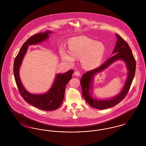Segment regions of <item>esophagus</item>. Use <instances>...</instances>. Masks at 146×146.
<instances>
[{
  "mask_svg": "<svg viewBox=\"0 0 146 146\" xmlns=\"http://www.w3.org/2000/svg\"><path fill=\"white\" fill-rule=\"evenodd\" d=\"M74 75L76 76H80V72L79 71H76L74 72Z\"/></svg>",
  "mask_w": 146,
  "mask_h": 146,
  "instance_id": "obj_1",
  "label": "esophagus"
}]
</instances>
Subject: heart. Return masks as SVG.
<instances>
[{"mask_svg":"<svg viewBox=\"0 0 146 146\" xmlns=\"http://www.w3.org/2000/svg\"><path fill=\"white\" fill-rule=\"evenodd\" d=\"M69 49H62L61 57L63 61L71 64L75 58H81L84 67L93 70L102 62L106 53V47L101 42L82 36L71 39L68 44Z\"/></svg>","mask_w":146,"mask_h":146,"instance_id":"heart-1","label":"heart"}]
</instances>
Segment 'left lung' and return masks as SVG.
Here are the masks:
<instances>
[{
    "label": "left lung",
    "instance_id": "obj_1",
    "mask_svg": "<svg viewBox=\"0 0 146 146\" xmlns=\"http://www.w3.org/2000/svg\"><path fill=\"white\" fill-rule=\"evenodd\" d=\"M115 48L112 52L114 55L108 59L96 69L91 70L83 75L80 80L84 98L87 103L98 110H104L115 106L121 101L127 95L135 74L136 61L128 44L119 35ZM118 60H123L127 66L128 74L125 84L122 91L116 96L111 99H98L92 96L94 76L97 73L107 68L111 64Z\"/></svg>",
    "mask_w": 146,
    "mask_h": 146
}]
</instances>
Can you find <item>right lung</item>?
Returning <instances> with one entry per match:
<instances>
[{"label":"right lung","instance_id":"obj_1","mask_svg":"<svg viewBox=\"0 0 146 146\" xmlns=\"http://www.w3.org/2000/svg\"><path fill=\"white\" fill-rule=\"evenodd\" d=\"M52 33L51 31H45L30 37L23 44L19 54L15 58L14 63L15 79L21 96L29 104L46 111L55 110L62 104L66 86L72 78L74 72L73 70H69L64 73L57 74L52 85L48 92L42 94H33L26 90L23 86L20 77V68L28 46L45 41L49 38V35Z\"/></svg>","mask_w":146,"mask_h":146}]
</instances>
